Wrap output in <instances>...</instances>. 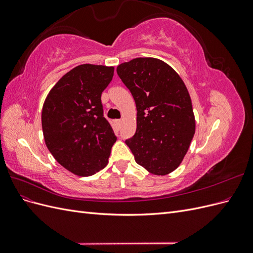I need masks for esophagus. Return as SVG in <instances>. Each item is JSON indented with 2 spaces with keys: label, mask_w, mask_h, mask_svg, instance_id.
I'll return each instance as SVG.
<instances>
[{
  "label": "esophagus",
  "mask_w": 253,
  "mask_h": 253,
  "mask_svg": "<svg viewBox=\"0 0 253 253\" xmlns=\"http://www.w3.org/2000/svg\"><path fill=\"white\" fill-rule=\"evenodd\" d=\"M116 125L119 126L120 125H121V120L120 119H118V120H116Z\"/></svg>",
  "instance_id": "obj_1"
}]
</instances>
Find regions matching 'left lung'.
I'll return each instance as SVG.
<instances>
[{"mask_svg":"<svg viewBox=\"0 0 253 253\" xmlns=\"http://www.w3.org/2000/svg\"><path fill=\"white\" fill-rule=\"evenodd\" d=\"M137 109V128L126 140L135 162L155 175L174 171L195 133L189 91L173 68L155 58H136L117 66Z\"/></svg>","mask_w":253,"mask_h":253,"instance_id":"left-lung-1","label":"left lung"}]
</instances>
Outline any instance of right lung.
I'll list each match as a JSON object with an SVG mask.
<instances>
[{
  "label": "right lung",
  "instance_id": "add662e5",
  "mask_svg": "<svg viewBox=\"0 0 253 253\" xmlns=\"http://www.w3.org/2000/svg\"><path fill=\"white\" fill-rule=\"evenodd\" d=\"M113 76V66H76L45 99L42 109L45 143L57 162L76 175L88 176L103 169L117 139L103 116L101 103L102 91Z\"/></svg>",
  "mask_w": 253,
  "mask_h": 253
}]
</instances>
